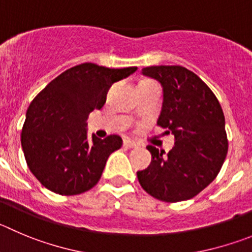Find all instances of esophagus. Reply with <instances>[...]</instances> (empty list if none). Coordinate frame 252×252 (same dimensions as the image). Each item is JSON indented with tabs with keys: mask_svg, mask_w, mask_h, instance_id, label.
Returning <instances> with one entry per match:
<instances>
[{
	"mask_svg": "<svg viewBox=\"0 0 252 252\" xmlns=\"http://www.w3.org/2000/svg\"><path fill=\"white\" fill-rule=\"evenodd\" d=\"M123 145L126 148H137L138 147V143H135V142H134V140H130V139H124Z\"/></svg>",
	"mask_w": 252,
	"mask_h": 252,
	"instance_id": "esophagus-1",
	"label": "esophagus"
}]
</instances>
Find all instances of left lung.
Here are the masks:
<instances>
[{
    "label": "left lung",
    "instance_id": "1",
    "mask_svg": "<svg viewBox=\"0 0 252 252\" xmlns=\"http://www.w3.org/2000/svg\"><path fill=\"white\" fill-rule=\"evenodd\" d=\"M142 72L163 86L158 126L173 134L175 144L166 155L147 147L152 163L138 171V180L158 200H188L215 179L226 158L229 144L221 105L213 91L182 65H152Z\"/></svg>",
    "mask_w": 252,
    "mask_h": 252
}]
</instances>
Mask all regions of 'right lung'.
I'll return each instance as SVG.
<instances>
[{
    "instance_id": "right-lung-1",
    "label": "right lung",
    "mask_w": 252,
    "mask_h": 252,
    "mask_svg": "<svg viewBox=\"0 0 252 252\" xmlns=\"http://www.w3.org/2000/svg\"><path fill=\"white\" fill-rule=\"evenodd\" d=\"M137 69L82 63L61 73L31 102L21 144L28 168L44 188L77 195L99 182L108 157L123 140L115 134L88 138L86 121L104 105L110 86Z\"/></svg>"
}]
</instances>
